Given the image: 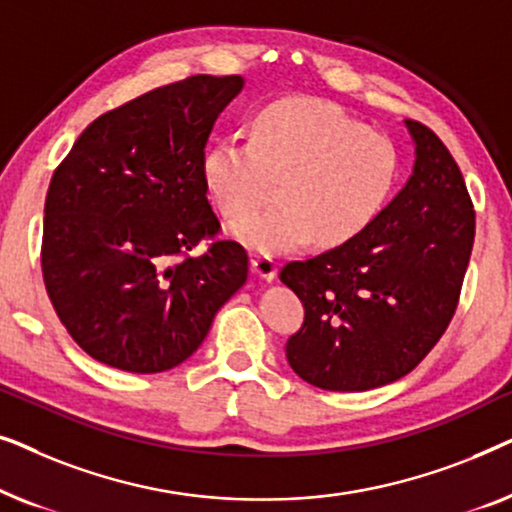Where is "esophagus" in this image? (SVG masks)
Segmentation results:
<instances>
[{
  "label": "esophagus",
  "mask_w": 512,
  "mask_h": 512,
  "mask_svg": "<svg viewBox=\"0 0 512 512\" xmlns=\"http://www.w3.org/2000/svg\"><path fill=\"white\" fill-rule=\"evenodd\" d=\"M251 265H254L256 275L263 277L265 282H272V279L277 277V261H275V258H270L265 254H256L254 261H251Z\"/></svg>",
  "instance_id": "esophagus-1"
}]
</instances>
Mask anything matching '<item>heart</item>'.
<instances>
[{
	"mask_svg": "<svg viewBox=\"0 0 512 512\" xmlns=\"http://www.w3.org/2000/svg\"><path fill=\"white\" fill-rule=\"evenodd\" d=\"M202 174L226 221L243 219L278 179L276 205L235 226L237 240L268 256L312 237L321 247L359 237L394 193L398 153L338 104L291 97L258 111L249 137L209 146Z\"/></svg>",
	"mask_w": 512,
	"mask_h": 512,
	"instance_id": "1",
	"label": "heart"
}]
</instances>
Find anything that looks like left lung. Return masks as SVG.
Here are the masks:
<instances>
[{"mask_svg":"<svg viewBox=\"0 0 512 512\" xmlns=\"http://www.w3.org/2000/svg\"><path fill=\"white\" fill-rule=\"evenodd\" d=\"M405 125L417 160L394 202L352 242L279 272L305 307L286 359L312 387L368 391L401 380L457 312L475 209L436 132L419 121Z\"/></svg>","mask_w":512,"mask_h":512,"instance_id":"8db88e82","label":"left lung"}]
</instances>
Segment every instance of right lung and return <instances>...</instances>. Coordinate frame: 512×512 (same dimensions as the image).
<instances>
[{"label": "right lung", "mask_w": 512, "mask_h": 512, "mask_svg": "<svg viewBox=\"0 0 512 512\" xmlns=\"http://www.w3.org/2000/svg\"><path fill=\"white\" fill-rule=\"evenodd\" d=\"M240 90L237 74L153 88L97 116L55 167L41 275L95 361L128 373L179 366L247 282V251L221 237L202 174L216 118Z\"/></svg>", "instance_id": "obj_1"}]
</instances>
